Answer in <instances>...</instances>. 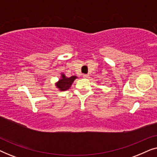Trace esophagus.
<instances>
[{"label": "esophagus", "mask_w": 157, "mask_h": 157, "mask_svg": "<svg viewBox=\"0 0 157 157\" xmlns=\"http://www.w3.org/2000/svg\"><path fill=\"white\" fill-rule=\"evenodd\" d=\"M83 77L84 78H89V75H88V74H84V75H83Z\"/></svg>", "instance_id": "34e87169"}]
</instances>
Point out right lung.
I'll list each match as a JSON object with an SVG mask.
<instances>
[{
    "mask_svg": "<svg viewBox=\"0 0 157 157\" xmlns=\"http://www.w3.org/2000/svg\"><path fill=\"white\" fill-rule=\"evenodd\" d=\"M61 78L55 83L57 89H59V91H66V90L69 89V88L71 86L72 83H74L75 79L77 78L76 76H72L68 78L65 76V74L61 73Z\"/></svg>",
    "mask_w": 157,
    "mask_h": 157,
    "instance_id": "1",
    "label": "right lung"
}]
</instances>
